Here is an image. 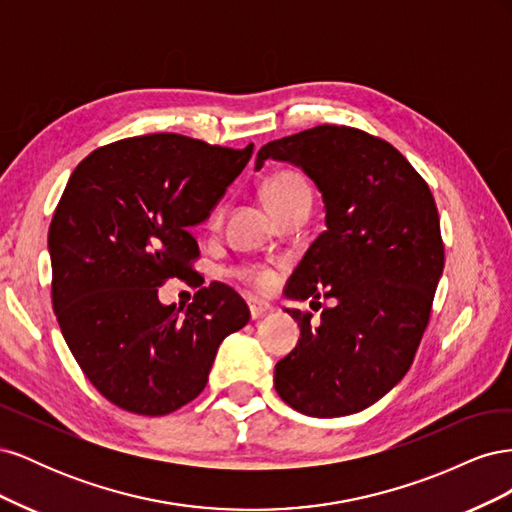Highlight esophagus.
Listing matches in <instances>:
<instances>
[{
    "mask_svg": "<svg viewBox=\"0 0 512 512\" xmlns=\"http://www.w3.org/2000/svg\"><path fill=\"white\" fill-rule=\"evenodd\" d=\"M247 305H250L252 320H258V318L265 316L267 312H271V305L269 303H262V301H256V299H250V301H247Z\"/></svg>",
    "mask_w": 512,
    "mask_h": 512,
    "instance_id": "esophagus-1",
    "label": "esophagus"
}]
</instances>
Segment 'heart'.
Returning a JSON list of instances; mask_svg holds the SVG:
<instances>
[{
  "mask_svg": "<svg viewBox=\"0 0 512 512\" xmlns=\"http://www.w3.org/2000/svg\"><path fill=\"white\" fill-rule=\"evenodd\" d=\"M303 196H312V192H309L307 181L299 173H294V170H277L262 185V198H265L275 218L286 211L294 200ZM215 220H218V215H215ZM237 275L254 290H269L273 284V273L265 267H243L237 271Z\"/></svg>",
  "mask_w": 512,
  "mask_h": 512,
  "instance_id": "heart-1",
  "label": "heart"
}]
</instances>
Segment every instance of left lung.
Masks as SVG:
<instances>
[{
    "label": "left lung",
    "instance_id": "left-lung-1",
    "mask_svg": "<svg viewBox=\"0 0 512 512\" xmlns=\"http://www.w3.org/2000/svg\"><path fill=\"white\" fill-rule=\"evenodd\" d=\"M316 183L327 230L292 271L286 299H335L312 314L284 309L301 337L275 365V391L305 416L335 418L376 404L406 376L444 269L440 218L429 185L382 138L316 126L258 151Z\"/></svg>",
    "mask_w": 512,
    "mask_h": 512
}]
</instances>
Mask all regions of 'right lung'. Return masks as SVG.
I'll return each mask as SVG.
<instances>
[{
    "label": "right lung",
    "mask_w": 512,
    "mask_h": 512,
    "mask_svg": "<svg viewBox=\"0 0 512 512\" xmlns=\"http://www.w3.org/2000/svg\"><path fill=\"white\" fill-rule=\"evenodd\" d=\"M252 151L149 134L96 149L74 168L49 228L53 309L76 363L111 404L145 416L190 404L224 337L250 320L224 284L200 288L188 309L160 303L158 288L192 273L190 230Z\"/></svg>",
    "instance_id": "right-lung-1"
}]
</instances>
